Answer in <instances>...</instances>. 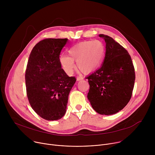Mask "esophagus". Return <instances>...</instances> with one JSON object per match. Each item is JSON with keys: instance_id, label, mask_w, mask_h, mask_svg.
I'll use <instances>...</instances> for the list:
<instances>
[{"instance_id": "1", "label": "esophagus", "mask_w": 155, "mask_h": 155, "mask_svg": "<svg viewBox=\"0 0 155 155\" xmlns=\"http://www.w3.org/2000/svg\"><path fill=\"white\" fill-rule=\"evenodd\" d=\"M83 80V77H77V81H80V80Z\"/></svg>"}]
</instances>
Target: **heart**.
Here are the masks:
<instances>
[{"instance_id": "obj_1", "label": "heart", "mask_w": 155, "mask_h": 155, "mask_svg": "<svg viewBox=\"0 0 155 155\" xmlns=\"http://www.w3.org/2000/svg\"><path fill=\"white\" fill-rule=\"evenodd\" d=\"M70 56L61 54L59 62L64 72L72 75L75 68L74 61L78 68L83 73H90L97 69L102 62L105 48L99 40H86L78 43L68 50Z\"/></svg>"}]
</instances>
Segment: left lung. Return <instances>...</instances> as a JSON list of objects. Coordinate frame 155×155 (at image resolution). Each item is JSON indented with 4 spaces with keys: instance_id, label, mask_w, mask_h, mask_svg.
<instances>
[{
    "instance_id": "obj_1",
    "label": "left lung",
    "mask_w": 155,
    "mask_h": 155,
    "mask_svg": "<svg viewBox=\"0 0 155 155\" xmlns=\"http://www.w3.org/2000/svg\"><path fill=\"white\" fill-rule=\"evenodd\" d=\"M105 42L101 67L86 78L90 90L87 99L95 111L105 115L117 114L129 102L135 81V71L127 51L114 38L99 34Z\"/></svg>"
}]
</instances>
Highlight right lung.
<instances>
[{
	"mask_svg": "<svg viewBox=\"0 0 155 155\" xmlns=\"http://www.w3.org/2000/svg\"><path fill=\"white\" fill-rule=\"evenodd\" d=\"M68 38H46L37 43L26 70L27 96L35 113L48 121L61 119L76 78L61 69L59 55Z\"/></svg>",
	"mask_w": 155,
	"mask_h": 155,
	"instance_id": "add662e5",
	"label": "right lung"
}]
</instances>
